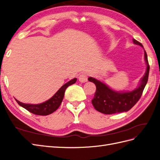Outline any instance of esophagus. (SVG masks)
I'll return each mask as SVG.
<instances>
[{"label": "esophagus", "mask_w": 160, "mask_h": 160, "mask_svg": "<svg viewBox=\"0 0 160 160\" xmlns=\"http://www.w3.org/2000/svg\"><path fill=\"white\" fill-rule=\"evenodd\" d=\"M88 74L86 73H82L81 74V75H79V80L80 82H82V83H85L86 82V81H88Z\"/></svg>", "instance_id": "1"}]
</instances>
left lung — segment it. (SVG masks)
<instances>
[{"mask_svg":"<svg viewBox=\"0 0 160 160\" xmlns=\"http://www.w3.org/2000/svg\"><path fill=\"white\" fill-rule=\"evenodd\" d=\"M133 42L134 44L138 45L143 48L141 42L134 38ZM145 60L147 63V70L145 75L142 78L139 87L132 92H115L112 90L107 85L94 78H88V80L94 83L96 86L94 97L92 100V103L96 111L104 114L111 115L126 112L134 106L141 98L149 77V65L145 50Z\"/></svg>","mask_w":160,"mask_h":160,"instance_id":"left-lung-1","label":"left lung"}]
</instances>
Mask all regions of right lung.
Segmentation results:
<instances>
[{
  "label": "right lung",
  "instance_id": "obj_1",
  "mask_svg": "<svg viewBox=\"0 0 160 160\" xmlns=\"http://www.w3.org/2000/svg\"><path fill=\"white\" fill-rule=\"evenodd\" d=\"M77 81V78H75L71 80L68 82L60 88L55 94H54L52 98L49 99L45 102L38 104H25L20 102L19 101L16 100V102L20 105L23 108H26L27 111L32 112L34 115H48L51 113H52L55 111H56L59 108L60 105L62 103V101L64 98V92L66 89H67L69 85L75 83Z\"/></svg>",
  "mask_w": 160,
  "mask_h": 160
}]
</instances>
